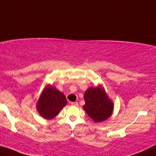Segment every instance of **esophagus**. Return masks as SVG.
I'll return each mask as SVG.
<instances>
[{"label":"esophagus","mask_w":156,"mask_h":156,"mask_svg":"<svg viewBox=\"0 0 156 156\" xmlns=\"http://www.w3.org/2000/svg\"><path fill=\"white\" fill-rule=\"evenodd\" d=\"M71 104H72V105H74V106H76V105H78V103L77 102H72Z\"/></svg>","instance_id":"1"}]
</instances>
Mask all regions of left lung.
I'll list each match as a JSON object with an SVG mask.
<instances>
[{
    "mask_svg": "<svg viewBox=\"0 0 156 156\" xmlns=\"http://www.w3.org/2000/svg\"><path fill=\"white\" fill-rule=\"evenodd\" d=\"M85 104L83 108L95 122H101L111 116L113 103L101 86L90 87L84 95Z\"/></svg>",
    "mask_w": 156,
    "mask_h": 156,
    "instance_id": "left-lung-1",
    "label": "left lung"
}]
</instances>
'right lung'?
<instances>
[{"mask_svg": "<svg viewBox=\"0 0 156 156\" xmlns=\"http://www.w3.org/2000/svg\"><path fill=\"white\" fill-rule=\"evenodd\" d=\"M67 104L64 94L51 85L43 90L37 103V110L42 117L52 119Z\"/></svg>", "mask_w": 156, "mask_h": 156, "instance_id": "1", "label": "right lung"}]
</instances>
